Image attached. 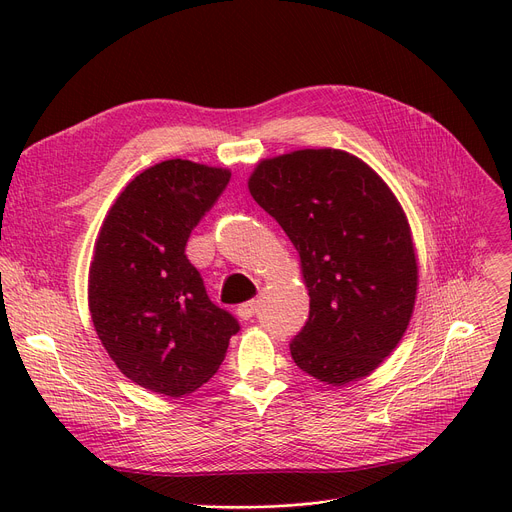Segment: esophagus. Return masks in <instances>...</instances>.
I'll return each mask as SVG.
<instances>
[{
    "instance_id": "esophagus-1",
    "label": "esophagus",
    "mask_w": 512,
    "mask_h": 512,
    "mask_svg": "<svg viewBox=\"0 0 512 512\" xmlns=\"http://www.w3.org/2000/svg\"><path fill=\"white\" fill-rule=\"evenodd\" d=\"M236 313H238V317H242V319H251V317L257 313V301L251 299V301H247V303L238 305Z\"/></svg>"
}]
</instances>
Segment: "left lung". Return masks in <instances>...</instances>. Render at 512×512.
Wrapping results in <instances>:
<instances>
[{
	"instance_id": "left-lung-1",
	"label": "left lung",
	"mask_w": 512,
	"mask_h": 512,
	"mask_svg": "<svg viewBox=\"0 0 512 512\" xmlns=\"http://www.w3.org/2000/svg\"><path fill=\"white\" fill-rule=\"evenodd\" d=\"M249 191L301 255L311 301L290 342L294 363L332 386L363 378L394 351L415 305L417 263L398 201L338 149L265 159Z\"/></svg>"
}]
</instances>
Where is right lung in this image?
I'll return each instance as SVG.
<instances>
[{"mask_svg":"<svg viewBox=\"0 0 512 512\" xmlns=\"http://www.w3.org/2000/svg\"><path fill=\"white\" fill-rule=\"evenodd\" d=\"M230 172L168 159L134 178L107 213L89 272L97 336L128 380L184 396L220 369L238 319L207 297L186 242Z\"/></svg>","mask_w":512,"mask_h":512,"instance_id":"1","label":"right lung"}]
</instances>
